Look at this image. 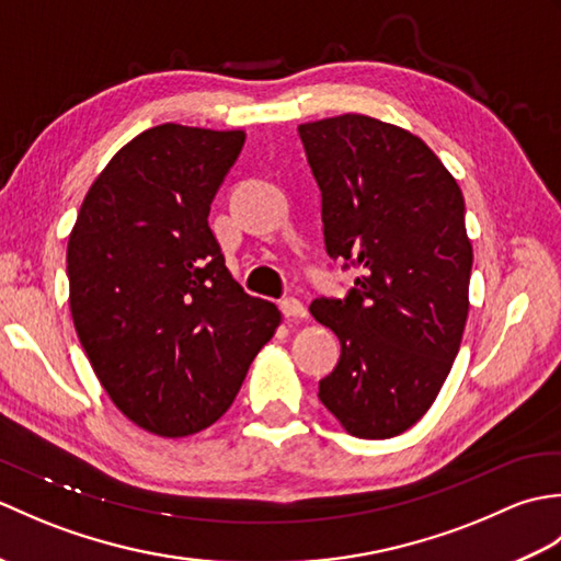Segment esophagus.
I'll use <instances>...</instances> for the list:
<instances>
[{
	"mask_svg": "<svg viewBox=\"0 0 561 561\" xmlns=\"http://www.w3.org/2000/svg\"><path fill=\"white\" fill-rule=\"evenodd\" d=\"M282 311L287 318H306L308 316V308L299 299H294V296L282 301Z\"/></svg>",
	"mask_w": 561,
	"mask_h": 561,
	"instance_id": "esophagus-1",
	"label": "esophagus"
}]
</instances>
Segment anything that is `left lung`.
Listing matches in <instances>:
<instances>
[{
  "mask_svg": "<svg viewBox=\"0 0 561 561\" xmlns=\"http://www.w3.org/2000/svg\"><path fill=\"white\" fill-rule=\"evenodd\" d=\"M299 135L323 193L328 253L359 267L347 299L311 304L342 344L318 398L347 434L392 438L432 408L460 350L472 270L465 199L398 125L347 113Z\"/></svg>",
  "mask_w": 561,
  "mask_h": 561,
  "instance_id": "8db88e82",
  "label": "left lung"
}]
</instances>
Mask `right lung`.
I'll list each match as a JSON object with an SVG mask.
<instances>
[{
	"label": "right lung",
	"instance_id": "1",
	"mask_svg": "<svg viewBox=\"0 0 561 561\" xmlns=\"http://www.w3.org/2000/svg\"><path fill=\"white\" fill-rule=\"evenodd\" d=\"M243 141V129H147L99 173L69 233L81 347L115 408L157 436L217 422L282 323L231 277L207 221Z\"/></svg>",
	"mask_w": 561,
	"mask_h": 561
}]
</instances>
